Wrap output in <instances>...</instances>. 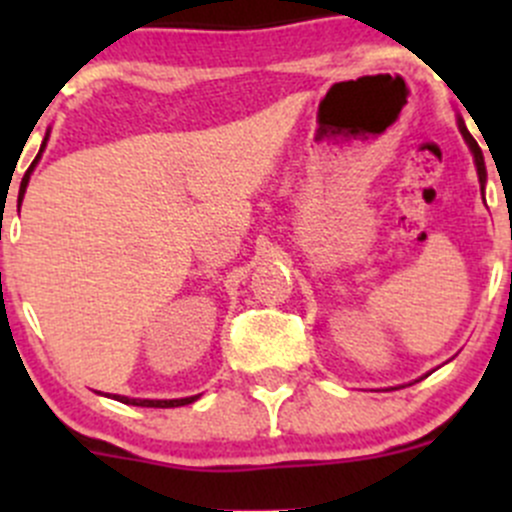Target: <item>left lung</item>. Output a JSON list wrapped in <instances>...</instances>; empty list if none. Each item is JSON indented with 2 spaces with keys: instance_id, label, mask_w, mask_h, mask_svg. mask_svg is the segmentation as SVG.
<instances>
[{
  "instance_id": "obj_1",
  "label": "left lung",
  "mask_w": 512,
  "mask_h": 512,
  "mask_svg": "<svg viewBox=\"0 0 512 512\" xmlns=\"http://www.w3.org/2000/svg\"><path fill=\"white\" fill-rule=\"evenodd\" d=\"M458 128H461L463 138H466L468 148H471V153H473V160H476V170H478L480 188H483V185H485V160H483V151H480V146H478V143H476V138H473L471 133H468V128H466V123H463V118H458Z\"/></svg>"
}]
</instances>
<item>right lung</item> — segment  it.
Returning <instances> with one entry per match:
<instances>
[{"label":"right lung","mask_w":512,"mask_h":512,"mask_svg":"<svg viewBox=\"0 0 512 512\" xmlns=\"http://www.w3.org/2000/svg\"><path fill=\"white\" fill-rule=\"evenodd\" d=\"M46 141H49V133H46L44 143H41L39 156H41V153H44ZM39 156L34 158L32 168L27 170V175H24V178H22V185H19V203H22L24 190H27V185H29V175H32V170H34V165H36V160H39ZM198 396H200V394H198ZM198 396H185V399H128V396H113V399L121 401V404H128V406H146V409H175V406H188V404H193V401H198Z\"/></svg>","instance_id":"add662e5"}]
</instances>
